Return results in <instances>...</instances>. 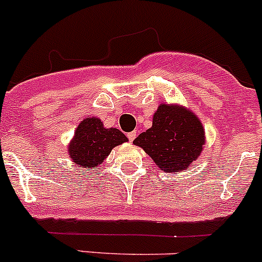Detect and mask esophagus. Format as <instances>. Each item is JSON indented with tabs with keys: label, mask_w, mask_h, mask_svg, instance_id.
I'll use <instances>...</instances> for the list:
<instances>
[{
	"label": "esophagus",
	"mask_w": 262,
	"mask_h": 262,
	"mask_svg": "<svg viewBox=\"0 0 262 262\" xmlns=\"http://www.w3.org/2000/svg\"><path fill=\"white\" fill-rule=\"evenodd\" d=\"M136 136H137V132L136 131H132V132H128L127 134V137H128V140H130V141L132 142L134 141L135 139H136Z\"/></svg>",
	"instance_id": "obj_1"
}]
</instances>
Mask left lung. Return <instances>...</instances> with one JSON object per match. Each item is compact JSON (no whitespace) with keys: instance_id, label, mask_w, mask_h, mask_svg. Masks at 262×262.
Instances as JSON below:
<instances>
[{"instance_id":"1","label":"left lung","mask_w":262,"mask_h":262,"mask_svg":"<svg viewBox=\"0 0 262 262\" xmlns=\"http://www.w3.org/2000/svg\"><path fill=\"white\" fill-rule=\"evenodd\" d=\"M164 172L189 168L204 145L203 126L193 113L161 104L152 118V127L134 140Z\"/></svg>"}]
</instances>
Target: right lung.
<instances>
[{"mask_svg": "<svg viewBox=\"0 0 262 262\" xmlns=\"http://www.w3.org/2000/svg\"><path fill=\"white\" fill-rule=\"evenodd\" d=\"M125 141L127 137L120 130L104 128L99 118L88 117L77 127L69 154L77 165L94 168L108 156L113 147Z\"/></svg>", "mask_w": 262, "mask_h": 262, "instance_id": "add662e5", "label": "right lung"}]
</instances>
